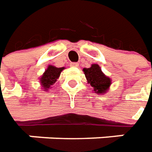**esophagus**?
<instances>
[{"instance_id":"obj_1","label":"esophagus","mask_w":152,"mask_h":152,"mask_svg":"<svg viewBox=\"0 0 152 152\" xmlns=\"http://www.w3.org/2000/svg\"><path fill=\"white\" fill-rule=\"evenodd\" d=\"M70 66H71V67H77V66H79V64H78V63H76V62H72V63L70 64Z\"/></svg>"}]
</instances>
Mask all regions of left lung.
Returning <instances> with one entry per match:
<instances>
[{"instance_id":"left-lung-1","label":"left lung","mask_w":152,"mask_h":152,"mask_svg":"<svg viewBox=\"0 0 152 152\" xmlns=\"http://www.w3.org/2000/svg\"><path fill=\"white\" fill-rule=\"evenodd\" d=\"M87 83L93 87L97 94H105L112 84V80L102 71L101 67L97 64H92L89 68H83Z\"/></svg>"}]
</instances>
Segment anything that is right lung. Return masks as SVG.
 <instances>
[{
	"label": "right lung",
	"instance_id": "right-lung-1",
	"mask_svg": "<svg viewBox=\"0 0 152 152\" xmlns=\"http://www.w3.org/2000/svg\"><path fill=\"white\" fill-rule=\"evenodd\" d=\"M65 69V67L58 68L56 66H50L47 67V69L43 73V75L40 76L39 82L41 88L43 91L48 92L52 86L55 84L57 79H59L61 71Z\"/></svg>",
	"mask_w": 152,
	"mask_h": 152
}]
</instances>
